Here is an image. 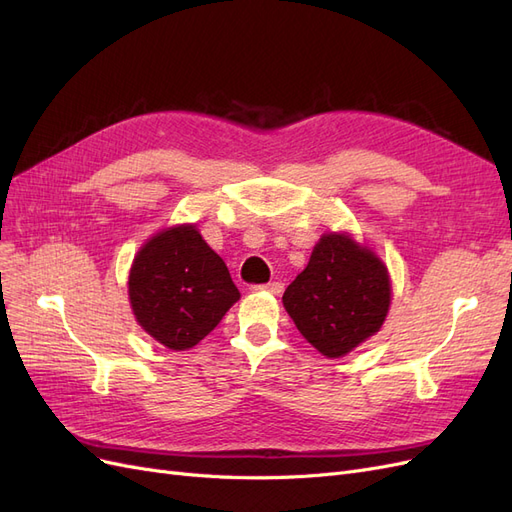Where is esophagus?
<instances>
[{
    "mask_svg": "<svg viewBox=\"0 0 512 512\" xmlns=\"http://www.w3.org/2000/svg\"><path fill=\"white\" fill-rule=\"evenodd\" d=\"M256 290H267V292H271V294H282L284 286H282L280 282H269V284H265V286H256Z\"/></svg>",
    "mask_w": 512,
    "mask_h": 512,
    "instance_id": "esophagus-1",
    "label": "esophagus"
}]
</instances>
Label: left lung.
<instances>
[{"mask_svg": "<svg viewBox=\"0 0 512 512\" xmlns=\"http://www.w3.org/2000/svg\"><path fill=\"white\" fill-rule=\"evenodd\" d=\"M282 301L307 342L339 359L380 331L391 305L389 271L350 235L329 232Z\"/></svg>", "mask_w": 512, "mask_h": 512, "instance_id": "left-lung-1", "label": "left lung"}]
</instances>
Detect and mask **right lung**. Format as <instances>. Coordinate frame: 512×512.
<instances>
[{"mask_svg":"<svg viewBox=\"0 0 512 512\" xmlns=\"http://www.w3.org/2000/svg\"><path fill=\"white\" fill-rule=\"evenodd\" d=\"M128 294L136 322L170 350L196 346L241 297L192 224L166 228L138 250Z\"/></svg>","mask_w":512,"mask_h":512,"instance_id":"1","label":"right lung"}]
</instances>
